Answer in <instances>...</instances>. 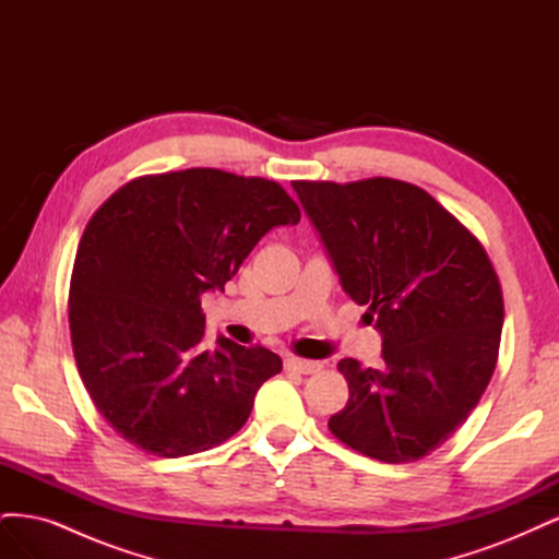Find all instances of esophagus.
<instances>
[{
    "label": "esophagus",
    "instance_id": "obj_1",
    "mask_svg": "<svg viewBox=\"0 0 559 559\" xmlns=\"http://www.w3.org/2000/svg\"><path fill=\"white\" fill-rule=\"evenodd\" d=\"M284 368L286 370H294V373H302V376H312V373H319L321 366L319 361H308V359H298V357H289L284 361Z\"/></svg>",
    "mask_w": 559,
    "mask_h": 559
}]
</instances>
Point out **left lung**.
I'll list each match as a JSON object with an SVG mask.
<instances>
[{"instance_id":"left-lung-1","label":"left lung","mask_w":559,"mask_h":559,"mask_svg":"<svg viewBox=\"0 0 559 559\" xmlns=\"http://www.w3.org/2000/svg\"><path fill=\"white\" fill-rule=\"evenodd\" d=\"M345 294L368 306L382 368L343 359L331 433L373 460L415 462L460 429L495 373L503 298L483 245L419 186L294 181Z\"/></svg>"}]
</instances>
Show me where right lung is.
<instances>
[{
  "label": "right lung",
  "instance_id": "add662e5",
  "mask_svg": "<svg viewBox=\"0 0 559 559\" xmlns=\"http://www.w3.org/2000/svg\"><path fill=\"white\" fill-rule=\"evenodd\" d=\"M300 210L277 181L212 167L140 177L88 222L70 284L79 376L111 429L158 456L240 431L282 359L218 335L202 345L200 296L224 292L267 230Z\"/></svg>",
  "mask_w": 559,
  "mask_h": 559
}]
</instances>
